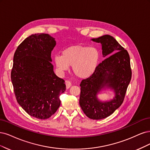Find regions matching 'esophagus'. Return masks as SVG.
Instances as JSON below:
<instances>
[{
  "instance_id": "1",
  "label": "esophagus",
  "mask_w": 150,
  "mask_h": 150,
  "mask_svg": "<svg viewBox=\"0 0 150 150\" xmlns=\"http://www.w3.org/2000/svg\"><path fill=\"white\" fill-rule=\"evenodd\" d=\"M65 85H66L67 88H69L70 86H71V82L69 80H66L65 81Z\"/></svg>"
}]
</instances>
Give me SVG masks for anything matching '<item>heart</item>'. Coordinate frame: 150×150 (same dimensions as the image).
I'll use <instances>...</instances> for the list:
<instances>
[{
  "instance_id": "obj_1",
  "label": "heart",
  "mask_w": 150,
  "mask_h": 150,
  "mask_svg": "<svg viewBox=\"0 0 150 150\" xmlns=\"http://www.w3.org/2000/svg\"><path fill=\"white\" fill-rule=\"evenodd\" d=\"M56 66L62 71L72 66L74 73L80 78H87L92 75L97 69L100 52L95 47L75 45L63 51L62 55L54 58Z\"/></svg>"
}]
</instances>
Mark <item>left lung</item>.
I'll return each mask as SVG.
<instances>
[{"instance_id": "1", "label": "left lung", "mask_w": 150, "mask_h": 150, "mask_svg": "<svg viewBox=\"0 0 150 150\" xmlns=\"http://www.w3.org/2000/svg\"><path fill=\"white\" fill-rule=\"evenodd\" d=\"M91 40L101 43L103 56L107 59L92 75L81 81L79 103L86 117L100 120L112 115L123 102L132 69L128 52L113 37L105 35ZM105 86L113 89L115 96L110 102L101 103L96 95Z\"/></svg>"}]
</instances>
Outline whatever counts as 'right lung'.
Wrapping results in <instances>:
<instances>
[{
    "label": "right lung",
    "instance_id": "right-lung-1",
    "mask_svg": "<svg viewBox=\"0 0 150 150\" xmlns=\"http://www.w3.org/2000/svg\"><path fill=\"white\" fill-rule=\"evenodd\" d=\"M55 38L47 33L26 38L13 55L11 80L16 100L32 117L45 120L60 105V95L66 86L54 72L51 52Z\"/></svg>",
    "mask_w": 150,
    "mask_h": 150
}]
</instances>
